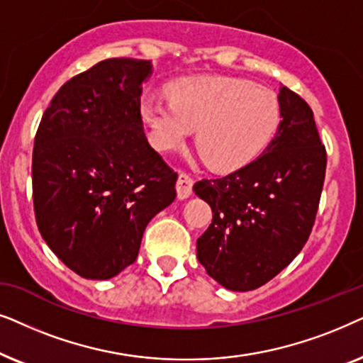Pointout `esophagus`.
Here are the masks:
<instances>
[{
  "instance_id": "1",
  "label": "esophagus",
  "mask_w": 363,
  "mask_h": 363,
  "mask_svg": "<svg viewBox=\"0 0 363 363\" xmlns=\"http://www.w3.org/2000/svg\"><path fill=\"white\" fill-rule=\"evenodd\" d=\"M192 184H194V181H192L187 174H184V172L179 174L177 184H176L179 199H187V197L192 194Z\"/></svg>"
}]
</instances>
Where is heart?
Segmentation results:
<instances>
[{
	"label": "heart",
	"instance_id": "1",
	"mask_svg": "<svg viewBox=\"0 0 363 363\" xmlns=\"http://www.w3.org/2000/svg\"><path fill=\"white\" fill-rule=\"evenodd\" d=\"M169 103L144 98L139 119L159 151L181 147L196 129L207 166L230 172L247 166L269 146L280 108L272 91L238 77L196 76L166 88Z\"/></svg>",
	"mask_w": 363,
	"mask_h": 363
}]
</instances>
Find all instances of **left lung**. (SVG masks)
Wrapping results in <instances>:
<instances>
[{"label": "left lung", "instance_id": "left-lung-1", "mask_svg": "<svg viewBox=\"0 0 363 363\" xmlns=\"http://www.w3.org/2000/svg\"><path fill=\"white\" fill-rule=\"evenodd\" d=\"M277 99L280 123L264 152L229 176L194 184L212 209L197 259L234 292L264 286L296 259L320 201L327 154L312 109L286 86Z\"/></svg>", "mask_w": 363, "mask_h": 363}]
</instances>
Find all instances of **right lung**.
<instances>
[{
    "label": "right lung",
    "mask_w": 363,
    "mask_h": 363,
    "mask_svg": "<svg viewBox=\"0 0 363 363\" xmlns=\"http://www.w3.org/2000/svg\"><path fill=\"white\" fill-rule=\"evenodd\" d=\"M151 74V61H101L61 86L38 128V229L84 279L108 280L131 265L149 220L176 199L177 174L149 146L139 119Z\"/></svg>",
    "instance_id": "1"
}]
</instances>
